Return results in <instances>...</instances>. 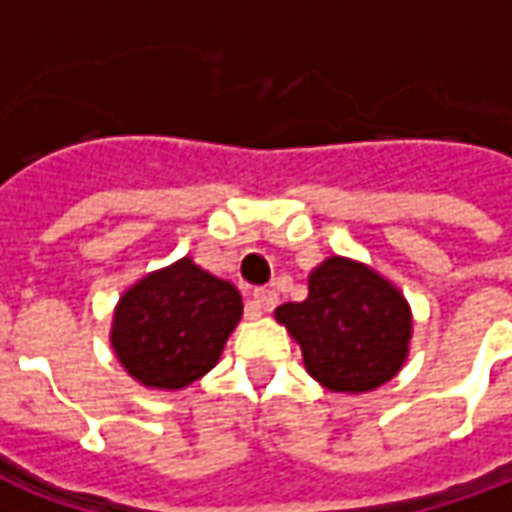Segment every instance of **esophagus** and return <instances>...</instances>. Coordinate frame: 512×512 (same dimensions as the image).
Wrapping results in <instances>:
<instances>
[{
	"mask_svg": "<svg viewBox=\"0 0 512 512\" xmlns=\"http://www.w3.org/2000/svg\"><path fill=\"white\" fill-rule=\"evenodd\" d=\"M252 307H255L257 312H271L277 307V293L268 288L252 290Z\"/></svg>",
	"mask_w": 512,
	"mask_h": 512,
	"instance_id": "obj_1",
	"label": "esophagus"
}]
</instances>
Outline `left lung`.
Here are the masks:
<instances>
[{"label":"left lung","instance_id":"obj_1","mask_svg":"<svg viewBox=\"0 0 512 512\" xmlns=\"http://www.w3.org/2000/svg\"><path fill=\"white\" fill-rule=\"evenodd\" d=\"M310 293L274 310L299 343L304 367L332 392L362 395L400 373L414 332L395 282L351 257L332 255L310 271Z\"/></svg>","mask_w":512,"mask_h":512}]
</instances>
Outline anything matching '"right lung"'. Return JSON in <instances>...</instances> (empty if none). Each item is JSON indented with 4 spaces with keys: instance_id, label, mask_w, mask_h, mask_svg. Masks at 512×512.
<instances>
[{
    "instance_id": "add662e5",
    "label": "right lung",
    "mask_w": 512,
    "mask_h": 512,
    "mask_svg": "<svg viewBox=\"0 0 512 512\" xmlns=\"http://www.w3.org/2000/svg\"><path fill=\"white\" fill-rule=\"evenodd\" d=\"M241 315L244 301L233 282L186 255L136 279L120 296L109 343L134 381L180 392L216 367Z\"/></svg>"
}]
</instances>
